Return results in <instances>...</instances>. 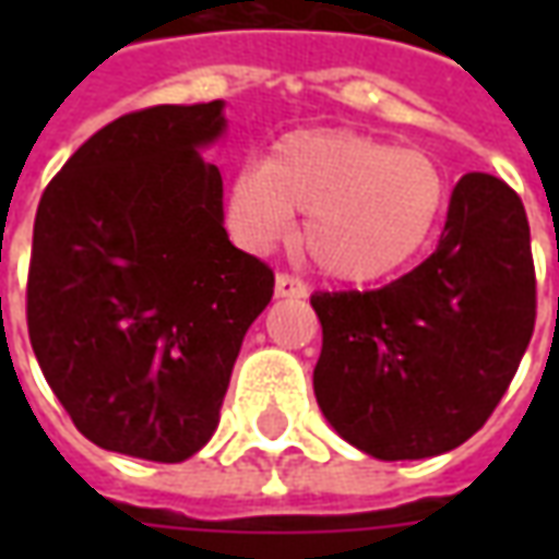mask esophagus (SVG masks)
Returning <instances> with one entry per match:
<instances>
[{"instance_id": "obj_1", "label": "esophagus", "mask_w": 559, "mask_h": 559, "mask_svg": "<svg viewBox=\"0 0 559 559\" xmlns=\"http://www.w3.org/2000/svg\"><path fill=\"white\" fill-rule=\"evenodd\" d=\"M275 296H278V299H305V296H308V287H305L299 278L287 275V272H278V275H275Z\"/></svg>"}]
</instances>
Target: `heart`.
I'll use <instances>...</instances> for the list:
<instances>
[{
    "instance_id": "1",
    "label": "heart",
    "mask_w": 559,
    "mask_h": 559,
    "mask_svg": "<svg viewBox=\"0 0 559 559\" xmlns=\"http://www.w3.org/2000/svg\"><path fill=\"white\" fill-rule=\"evenodd\" d=\"M449 182L419 148L356 131H293L263 164L236 173L227 218L239 242L266 251L305 215L302 251L338 284H380L421 254L440 227Z\"/></svg>"
}]
</instances>
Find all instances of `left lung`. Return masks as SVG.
I'll use <instances>...</instances> for the list:
<instances>
[{
  "instance_id": "left-lung-1",
  "label": "left lung",
  "mask_w": 559,
  "mask_h": 559,
  "mask_svg": "<svg viewBox=\"0 0 559 559\" xmlns=\"http://www.w3.org/2000/svg\"><path fill=\"white\" fill-rule=\"evenodd\" d=\"M311 305L329 425L380 461L443 455L488 421L533 335L524 203L503 179L467 173L428 260L380 290L314 293Z\"/></svg>"
}]
</instances>
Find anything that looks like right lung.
Instances as JSON below:
<instances>
[{
    "instance_id": "obj_1",
    "label": "right lung",
    "mask_w": 559,
    "mask_h": 559,
    "mask_svg": "<svg viewBox=\"0 0 559 559\" xmlns=\"http://www.w3.org/2000/svg\"><path fill=\"white\" fill-rule=\"evenodd\" d=\"M224 102L158 104L92 134L47 185L32 233L26 323L71 421L119 455L176 464L209 443L272 269L224 230L200 148Z\"/></svg>"
}]
</instances>
